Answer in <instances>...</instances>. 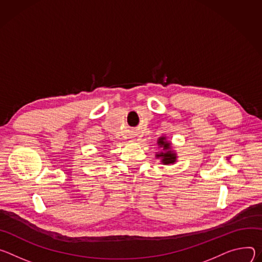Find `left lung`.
<instances>
[{
  "label": "left lung",
  "mask_w": 262,
  "mask_h": 262,
  "mask_svg": "<svg viewBox=\"0 0 262 262\" xmlns=\"http://www.w3.org/2000/svg\"><path fill=\"white\" fill-rule=\"evenodd\" d=\"M165 137H160L158 140V146L163 149V152H160L156 155L157 158L161 159V162L163 164H173L177 160L176 153L170 151V142H167L165 140Z\"/></svg>",
  "instance_id": "left-lung-1"
}]
</instances>
